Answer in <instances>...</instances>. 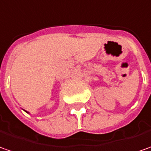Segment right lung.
I'll return each mask as SVG.
<instances>
[{
	"label": "right lung",
	"mask_w": 151,
	"mask_h": 151,
	"mask_svg": "<svg viewBox=\"0 0 151 151\" xmlns=\"http://www.w3.org/2000/svg\"><path fill=\"white\" fill-rule=\"evenodd\" d=\"M26 112H27V113H29V112H28V111H26Z\"/></svg>",
	"instance_id": "right-lung-1"
}]
</instances>
